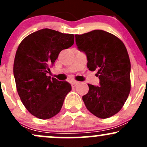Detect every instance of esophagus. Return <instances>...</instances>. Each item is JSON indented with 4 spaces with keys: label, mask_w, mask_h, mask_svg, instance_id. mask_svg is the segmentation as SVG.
Here are the masks:
<instances>
[{
    "label": "esophagus",
    "mask_w": 147,
    "mask_h": 147,
    "mask_svg": "<svg viewBox=\"0 0 147 147\" xmlns=\"http://www.w3.org/2000/svg\"><path fill=\"white\" fill-rule=\"evenodd\" d=\"M79 84V82H72V83H71V86H72V88H74V87H75L77 85V84Z\"/></svg>",
    "instance_id": "obj_1"
}]
</instances>
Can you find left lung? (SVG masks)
I'll return each instance as SVG.
<instances>
[{"mask_svg": "<svg viewBox=\"0 0 147 147\" xmlns=\"http://www.w3.org/2000/svg\"><path fill=\"white\" fill-rule=\"evenodd\" d=\"M77 48L87 57V67L97 70L99 86L88 84V92L82 97L86 107L99 118L117 113L131 90V62L123 42L112 34L95 30L76 34Z\"/></svg>", "mask_w": 147, "mask_h": 147, "instance_id": "1", "label": "left lung"}]
</instances>
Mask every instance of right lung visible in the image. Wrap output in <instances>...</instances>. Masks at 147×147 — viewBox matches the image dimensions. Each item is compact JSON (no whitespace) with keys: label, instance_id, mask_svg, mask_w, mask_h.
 Here are the masks:
<instances>
[{"label":"right lung","instance_id":"right-lung-1","mask_svg":"<svg viewBox=\"0 0 147 147\" xmlns=\"http://www.w3.org/2000/svg\"><path fill=\"white\" fill-rule=\"evenodd\" d=\"M72 34L42 29L30 34L18 45L14 62V76L18 95L32 115L42 119L59 113L71 90L66 81L47 76L59 54L74 44Z\"/></svg>","mask_w":147,"mask_h":147}]
</instances>
